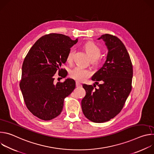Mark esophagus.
I'll list each match as a JSON object with an SVG mask.
<instances>
[{"label": "esophagus", "mask_w": 154, "mask_h": 154, "mask_svg": "<svg viewBox=\"0 0 154 154\" xmlns=\"http://www.w3.org/2000/svg\"><path fill=\"white\" fill-rule=\"evenodd\" d=\"M76 86L77 88H79V87H81L82 86V84L80 83H79V82H76Z\"/></svg>", "instance_id": "obj_1"}]
</instances>
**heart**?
Masks as SVG:
<instances>
[{
	"instance_id": "1",
	"label": "heart",
	"mask_w": 154,
	"mask_h": 154,
	"mask_svg": "<svg viewBox=\"0 0 154 154\" xmlns=\"http://www.w3.org/2000/svg\"><path fill=\"white\" fill-rule=\"evenodd\" d=\"M84 48L86 54L91 60H96L100 55V49L95 43L93 42H88L84 45ZM74 55V51L71 50L68 53L67 60L71 61L72 60ZM91 72L80 66H76L70 72V75L74 79L77 81H83L86 78L91 75Z\"/></svg>"
}]
</instances>
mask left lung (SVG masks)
Listing matches in <instances>:
<instances>
[{"instance_id":"obj_1","label":"left lung","mask_w":154,"mask_h":154,"mask_svg":"<svg viewBox=\"0 0 154 154\" xmlns=\"http://www.w3.org/2000/svg\"><path fill=\"white\" fill-rule=\"evenodd\" d=\"M108 49L102 67L91 77L98 88L83 85L86 95L82 100V112L92 122L101 123L115 117L122 109L131 90L133 68L127 51L116 36L102 35ZM101 83L98 84V82Z\"/></svg>"}]
</instances>
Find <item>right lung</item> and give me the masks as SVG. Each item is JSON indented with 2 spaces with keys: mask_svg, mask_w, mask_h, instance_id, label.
<instances>
[{
  "mask_svg": "<svg viewBox=\"0 0 154 154\" xmlns=\"http://www.w3.org/2000/svg\"><path fill=\"white\" fill-rule=\"evenodd\" d=\"M63 34L51 33L41 37L26 55L22 67L20 88L29 111L38 118L49 121L62 112L64 99L75 88L72 79L54 82L57 72L67 75L61 64L67 61L70 48L77 42Z\"/></svg>",
  "mask_w": 154,
  "mask_h": 154,
  "instance_id": "add662e5",
  "label": "right lung"
}]
</instances>
